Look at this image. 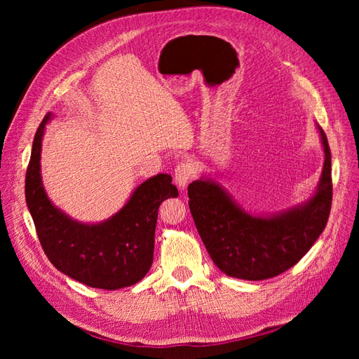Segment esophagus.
I'll return each instance as SVG.
<instances>
[{
	"instance_id": "esophagus-1",
	"label": "esophagus",
	"mask_w": 359,
	"mask_h": 359,
	"mask_svg": "<svg viewBox=\"0 0 359 359\" xmlns=\"http://www.w3.org/2000/svg\"><path fill=\"white\" fill-rule=\"evenodd\" d=\"M193 173H194L193 166L189 161L178 163L175 168V184L181 190H184V187H186L187 184L191 181Z\"/></svg>"
}]
</instances>
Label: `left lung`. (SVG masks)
<instances>
[{
    "label": "left lung",
    "instance_id": "obj_1",
    "mask_svg": "<svg viewBox=\"0 0 359 359\" xmlns=\"http://www.w3.org/2000/svg\"><path fill=\"white\" fill-rule=\"evenodd\" d=\"M325 163L318 190L293 208L259 217L245 212L220 184L201 178L189 186L194 224L212 262L226 276L265 280L298 264L327 226L331 202V151L318 126Z\"/></svg>",
    "mask_w": 359,
    "mask_h": 359
}]
</instances>
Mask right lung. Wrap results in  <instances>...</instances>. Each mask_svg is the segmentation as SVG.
Wrapping results in <instances>:
<instances>
[{"label": "right lung", "instance_id": "right-lung-1", "mask_svg": "<svg viewBox=\"0 0 359 359\" xmlns=\"http://www.w3.org/2000/svg\"><path fill=\"white\" fill-rule=\"evenodd\" d=\"M50 116L37 128L25 177V199L43 252L62 274L90 287L115 290L136 285L153 265L158 206L178 196L172 177L158 173L147 180L104 222L73 220L49 201L41 182V139Z\"/></svg>", "mask_w": 359, "mask_h": 359}]
</instances>
